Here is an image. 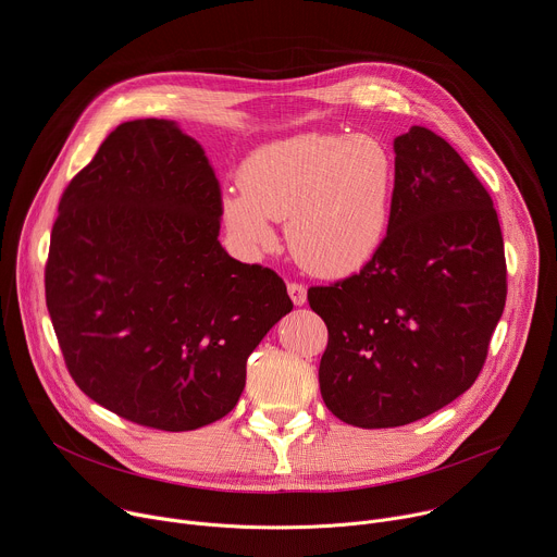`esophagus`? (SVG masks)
I'll list each match as a JSON object with an SVG mask.
<instances>
[{
  "label": "esophagus",
  "mask_w": 557,
  "mask_h": 557,
  "mask_svg": "<svg viewBox=\"0 0 557 557\" xmlns=\"http://www.w3.org/2000/svg\"><path fill=\"white\" fill-rule=\"evenodd\" d=\"M287 294H289L294 306H306V301H308L306 285H301V283H287Z\"/></svg>",
  "instance_id": "esophagus-1"
}]
</instances>
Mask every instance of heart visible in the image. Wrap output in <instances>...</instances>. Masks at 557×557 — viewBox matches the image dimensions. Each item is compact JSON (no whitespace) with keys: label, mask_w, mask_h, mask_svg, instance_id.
<instances>
[{"label":"heart","mask_w":557,"mask_h":557,"mask_svg":"<svg viewBox=\"0 0 557 557\" xmlns=\"http://www.w3.org/2000/svg\"><path fill=\"white\" fill-rule=\"evenodd\" d=\"M238 187L223 196L221 216L243 249H270L267 219L287 221L298 265L338 278L361 270L388 234L395 160L374 136L301 134L251 151Z\"/></svg>","instance_id":"obj_1"}]
</instances>
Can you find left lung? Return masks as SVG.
Instances as JSON below:
<instances>
[{
    "instance_id": "left-lung-1",
    "label": "left lung",
    "mask_w": 557,
    "mask_h": 557,
    "mask_svg": "<svg viewBox=\"0 0 557 557\" xmlns=\"http://www.w3.org/2000/svg\"><path fill=\"white\" fill-rule=\"evenodd\" d=\"M327 325L319 386L359 428H395L473 386L506 304L497 211L461 156L425 126L395 138L391 225L359 274L310 287Z\"/></svg>"
}]
</instances>
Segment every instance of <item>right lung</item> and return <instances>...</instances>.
<instances>
[{"mask_svg":"<svg viewBox=\"0 0 557 557\" xmlns=\"http://www.w3.org/2000/svg\"><path fill=\"white\" fill-rule=\"evenodd\" d=\"M58 211L47 308L79 391L169 433L225 417L292 301L278 274L223 249L202 147L171 120L122 122Z\"/></svg>","mask_w":557,"mask_h":557,"instance_id":"add662e5","label":"right lung"}]
</instances>
